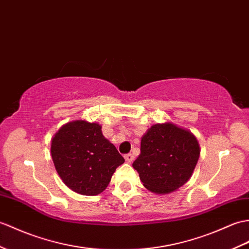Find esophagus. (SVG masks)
<instances>
[{"label": "esophagus", "mask_w": 249, "mask_h": 249, "mask_svg": "<svg viewBox=\"0 0 249 249\" xmlns=\"http://www.w3.org/2000/svg\"><path fill=\"white\" fill-rule=\"evenodd\" d=\"M124 158H125V160L127 161V162H132V161H134V159H135V156L132 155V154H126L125 156H124Z\"/></svg>", "instance_id": "obj_1"}]
</instances>
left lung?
Returning a JSON list of instances; mask_svg holds the SVG:
<instances>
[{
    "instance_id": "left-lung-1",
    "label": "left lung",
    "mask_w": 249,
    "mask_h": 249,
    "mask_svg": "<svg viewBox=\"0 0 249 249\" xmlns=\"http://www.w3.org/2000/svg\"><path fill=\"white\" fill-rule=\"evenodd\" d=\"M141 153L132 166L143 186L157 194H167L186 183L197 163V139L173 123L155 124L141 139Z\"/></svg>"
}]
</instances>
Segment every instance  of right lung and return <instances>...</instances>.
<instances>
[{
    "mask_svg": "<svg viewBox=\"0 0 249 249\" xmlns=\"http://www.w3.org/2000/svg\"><path fill=\"white\" fill-rule=\"evenodd\" d=\"M55 169L67 187L82 195L102 193L115 169L124 163L97 123L77 120L63 125L52 139Z\"/></svg>",
    "mask_w": 249,
    "mask_h": 249,
    "instance_id": "add662e5",
    "label": "right lung"
}]
</instances>
